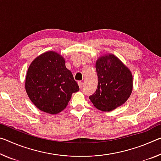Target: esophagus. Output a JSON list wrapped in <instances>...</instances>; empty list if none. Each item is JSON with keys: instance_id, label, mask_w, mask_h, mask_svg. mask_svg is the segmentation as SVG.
<instances>
[{"instance_id": "1", "label": "esophagus", "mask_w": 161, "mask_h": 161, "mask_svg": "<svg viewBox=\"0 0 161 161\" xmlns=\"http://www.w3.org/2000/svg\"><path fill=\"white\" fill-rule=\"evenodd\" d=\"M78 85H79V86H80V89L82 88V86H83V82H82V81H78Z\"/></svg>"}]
</instances>
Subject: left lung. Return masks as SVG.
I'll return each instance as SVG.
<instances>
[{"mask_svg":"<svg viewBox=\"0 0 161 161\" xmlns=\"http://www.w3.org/2000/svg\"><path fill=\"white\" fill-rule=\"evenodd\" d=\"M97 89L89 98L97 109L110 112L123 104L132 91L130 69L113 53L102 55L96 61Z\"/></svg>","mask_w":161,"mask_h":161,"instance_id":"1","label":"left lung"}]
</instances>
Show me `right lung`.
Instances as JSON below:
<instances>
[{
  "label": "right lung",
  "mask_w": 161,
  "mask_h": 161,
  "mask_svg": "<svg viewBox=\"0 0 161 161\" xmlns=\"http://www.w3.org/2000/svg\"><path fill=\"white\" fill-rule=\"evenodd\" d=\"M65 59L53 51L43 53L31 63L25 81V92L33 104L51 114L67 106L72 93L80 90Z\"/></svg>",
  "instance_id": "right-lung-1"
}]
</instances>
